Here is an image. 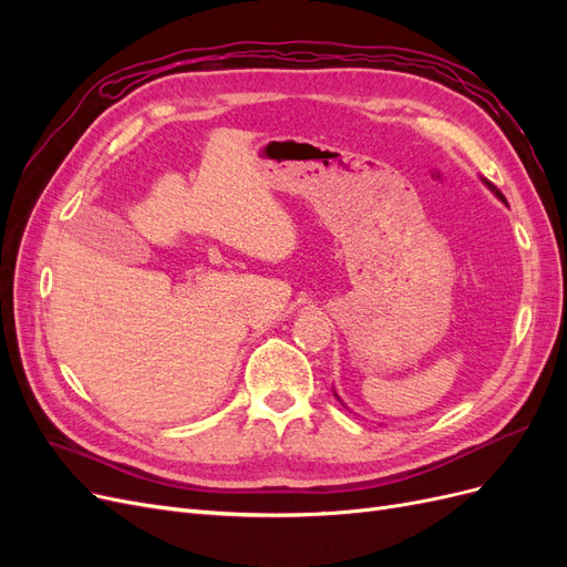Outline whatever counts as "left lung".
Here are the masks:
<instances>
[{"mask_svg": "<svg viewBox=\"0 0 567 567\" xmlns=\"http://www.w3.org/2000/svg\"><path fill=\"white\" fill-rule=\"evenodd\" d=\"M483 182H485V184H487V186H489V192H492V194H494V196H496V198H499V200H504V203H506V198H504V194H502V192H499V188H496V186H494V184H492V182H487V179H483Z\"/></svg>", "mask_w": 567, "mask_h": 567, "instance_id": "obj_1", "label": "left lung"}]
</instances>
